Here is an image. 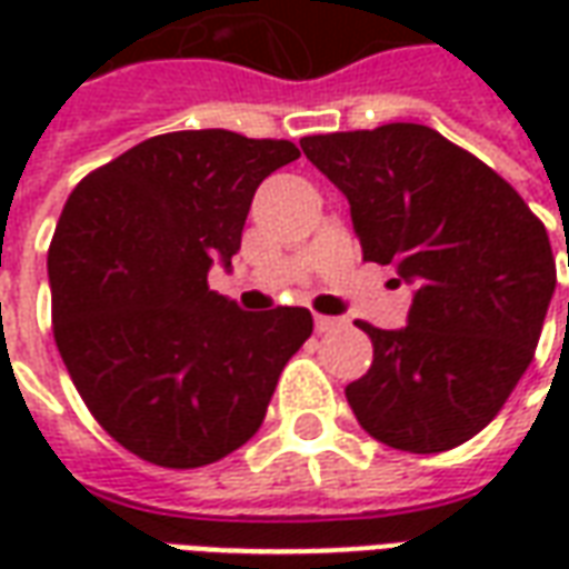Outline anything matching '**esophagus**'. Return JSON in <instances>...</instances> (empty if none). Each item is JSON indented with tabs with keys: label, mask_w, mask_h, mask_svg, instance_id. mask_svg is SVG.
<instances>
[{
	"label": "esophagus",
	"mask_w": 569,
	"mask_h": 569,
	"mask_svg": "<svg viewBox=\"0 0 569 569\" xmlns=\"http://www.w3.org/2000/svg\"><path fill=\"white\" fill-rule=\"evenodd\" d=\"M313 326H317V332H332V329H341L345 320H341V317H322V313H317V317H313Z\"/></svg>",
	"instance_id": "esophagus-1"
}]
</instances>
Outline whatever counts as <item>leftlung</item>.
Segmentation results:
<instances>
[{
    "instance_id": "obj_1",
    "label": "left lung",
    "mask_w": 569,
    "mask_h": 569,
    "mask_svg": "<svg viewBox=\"0 0 569 569\" xmlns=\"http://www.w3.org/2000/svg\"><path fill=\"white\" fill-rule=\"evenodd\" d=\"M301 149L350 203L362 259L415 286L402 329L359 322L375 345L345 390L359 427L411 453L463 445L537 350L555 292L546 224L488 163L423 124L305 137Z\"/></svg>"
}]
</instances>
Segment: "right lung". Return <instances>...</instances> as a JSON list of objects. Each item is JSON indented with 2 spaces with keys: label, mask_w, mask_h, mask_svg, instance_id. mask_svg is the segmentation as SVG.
<instances>
[{
  "label": "right lung",
  "mask_w": 569,
  "mask_h": 569,
  "mask_svg": "<svg viewBox=\"0 0 569 569\" xmlns=\"http://www.w3.org/2000/svg\"><path fill=\"white\" fill-rule=\"evenodd\" d=\"M298 154L179 130L69 194L48 249L57 350L100 427L149 463L194 469L247 445L313 332L310 310L249 313L207 286L212 261L231 268L261 179Z\"/></svg>",
  "instance_id": "obj_1"
}]
</instances>
